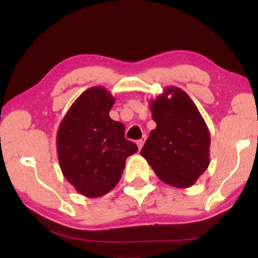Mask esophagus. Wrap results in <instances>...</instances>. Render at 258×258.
<instances>
[{"label":"esophagus","mask_w":258,"mask_h":258,"mask_svg":"<svg viewBox=\"0 0 258 258\" xmlns=\"http://www.w3.org/2000/svg\"><path fill=\"white\" fill-rule=\"evenodd\" d=\"M145 141H146V135H145V137H143L142 139H140V140H138V141H137V145H138V148H139V150H141V149H142V147H143V145H145Z\"/></svg>","instance_id":"1"}]
</instances>
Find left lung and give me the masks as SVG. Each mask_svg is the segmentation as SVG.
<instances>
[{
    "label": "left lung",
    "mask_w": 258,
    "mask_h": 258,
    "mask_svg": "<svg viewBox=\"0 0 258 258\" xmlns=\"http://www.w3.org/2000/svg\"><path fill=\"white\" fill-rule=\"evenodd\" d=\"M156 128L140 154L166 184L189 187L209 165L211 135L202 113L184 91L166 87L150 101Z\"/></svg>",
    "instance_id": "obj_1"
}]
</instances>
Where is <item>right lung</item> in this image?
Returning a JSON list of instances; mask_svg holds the SVG:
<instances>
[{"label": "right lung", "mask_w": 258, "mask_h": 258, "mask_svg": "<svg viewBox=\"0 0 258 258\" xmlns=\"http://www.w3.org/2000/svg\"><path fill=\"white\" fill-rule=\"evenodd\" d=\"M115 98L93 86L68 109L56 133V152L66 180L87 198L108 194L119 182L128 156L138 151L125 139V126L109 111Z\"/></svg>", "instance_id": "add662e5"}]
</instances>
